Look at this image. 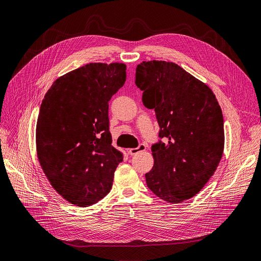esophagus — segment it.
I'll return each mask as SVG.
<instances>
[{"label":"esophagus","instance_id":"1","mask_svg":"<svg viewBox=\"0 0 261 261\" xmlns=\"http://www.w3.org/2000/svg\"><path fill=\"white\" fill-rule=\"evenodd\" d=\"M145 149H147V145H145L144 143H140L137 148H133V149H129V154L130 155H135V154H137V153H139V152H143V151H145Z\"/></svg>","mask_w":261,"mask_h":261}]
</instances>
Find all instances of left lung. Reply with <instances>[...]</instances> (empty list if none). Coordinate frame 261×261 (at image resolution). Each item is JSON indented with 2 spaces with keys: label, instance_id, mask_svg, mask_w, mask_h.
<instances>
[{
  "label": "left lung",
  "instance_id": "1",
  "mask_svg": "<svg viewBox=\"0 0 261 261\" xmlns=\"http://www.w3.org/2000/svg\"><path fill=\"white\" fill-rule=\"evenodd\" d=\"M135 83L160 125V140L151 147L154 166L145 173L147 185L167 202L190 199L222 159V109L209 87L172 62H142Z\"/></svg>",
  "mask_w": 261,
  "mask_h": 261
}]
</instances>
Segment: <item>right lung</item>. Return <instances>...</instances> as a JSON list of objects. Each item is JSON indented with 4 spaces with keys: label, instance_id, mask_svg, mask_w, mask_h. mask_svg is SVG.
Returning <instances> with one entry per match:
<instances>
[{
    "label": "right lung",
    "instance_id": "1",
    "mask_svg": "<svg viewBox=\"0 0 261 261\" xmlns=\"http://www.w3.org/2000/svg\"><path fill=\"white\" fill-rule=\"evenodd\" d=\"M126 80L123 63H90L57 79L41 101L37 155L52 187L89 206L111 190L123 153L112 145L109 100Z\"/></svg>",
    "mask_w": 261,
    "mask_h": 261
}]
</instances>
